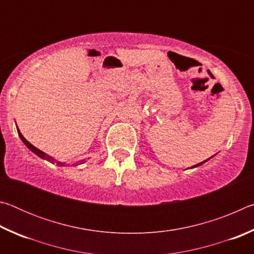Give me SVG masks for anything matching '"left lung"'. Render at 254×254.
<instances>
[{
  "mask_svg": "<svg viewBox=\"0 0 254 254\" xmlns=\"http://www.w3.org/2000/svg\"><path fill=\"white\" fill-rule=\"evenodd\" d=\"M214 157V156H213ZM213 157H210V158H208V159H206V160H204V161H201V162H199V163H197V165H195V166H192V167H190V169H192V168H196V167H199V166H201L203 165V163H205L206 161H208L209 159H212Z\"/></svg>",
  "mask_w": 254,
  "mask_h": 254,
  "instance_id": "obj_1",
  "label": "left lung"
}]
</instances>
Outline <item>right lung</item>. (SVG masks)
<instances>
[{"instance_id": "add662e5", "label": "right lung", "mask_w": 254, "mask_h": 254, "mask_svg": "<svg viewBox=\"0 0 254 254\" xmlns=\"http://www.w3.org/2000/svg\"><path fill=\"white\" fill-rule=\"evenodd\" d=\"M16 130H18L19 136H20V139L22 140V142H23L25 145H27L28 149L31 150V151H32L34 154H37L38 157H40L41 159H45V160L49 161V162H51V163H56V165H57L58 167H65V165H66L65 162L58 161L57 159H55L54 157H51V156H49V154H47V153H45L44 151H41V150L36 148V147H34V145H32L31 143H30L27 139H25V137L22 135V133L20 132L19 128H16ZM85 162H86V160H85V159H83V160H79V161H76L75 163H72V166H78V165H81V163H85Z\"/></svg>"}]
</instances>
